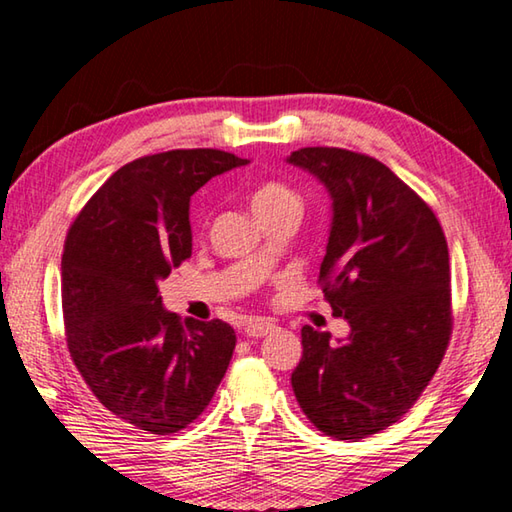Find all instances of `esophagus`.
Listing matches in <instances>:
<instances>
[{
  "instance_id": "34e87169",
  "label": "esophagus",
  "mask_w": 512,
  "mask_h": 512,
  "mask_svg": "<svg viewBox=\"0 0 512 512\" xmlns=\"http://www.w3.org/2000/svg\"><path fill=\"white\" fill-rule=\"evenodd\" d=\"M273 329H275V323H271V320L250 318V320H246V325H244V334L250 336V339H262V336L271 334Z\"/></svg>"
}]
</instances>
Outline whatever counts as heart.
<instances>
[{
	"label": "heart",
	"instance_id": "1",
	"mask_svg": "<svg viewBox=\"0 0 512 512\" xmlns=\"http://www.w3.org/2000/svg\"><path fill=\"white\" fill-rule=\"evenodd\" d=\"M250 205H253L259 219H262V216L273 214L277 210L300 207V196L296 189L282 183V180H262L250 192Z\"/></svg>",
	"mask_w": 512,
	"mask_h": 512
}]
</instances>
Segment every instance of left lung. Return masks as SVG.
I'll return each instance as SVG.
<instances>
[{
  "label": "left lung",
  "mask_w": 512,
  "mask_h": 512,
  "mask_svg": "<svg viewBox=\"0 0 512 512\" xmlns=\"http://www.w3.org/2000/svg\"><path fill=\"white\" fill-rule=\"evenodd\" d=\"M289 162L325 183L334 201L318 284L343 343L302 327L291 375L300 409L325 436L359 440L418 402L452 339L447 239L431 207L366 153L307 146Z\"/></svg>",
  "instance_id": "obj_1"
}]
</instances>
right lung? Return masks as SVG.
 Instances as JSON below:
<instances>
[{"instance_id": "obj_1", "label": "right lung", "mask_w": 512, "mask_h": 512, "mask_svg": "<svg viewBox=\"0 0 512 512\" xmlns=\"http://www.w3.org/2000/svg\"><path fill=\"white\" fill-rule=\"evenodd\" d=\"M248 160L176 149L128 162L69 225L63 250L67 350L94 397L133 427L171 436L210 404L235 352L228 323H185L158 284L192 257L189 198Z\"/></svg>"}]
</instances>
